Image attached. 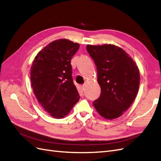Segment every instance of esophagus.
Wrapping results in <instances>:
<instances>
[{
    "label": "esophagus",
    "instance_id": "obj_1",
    "mask_svg": "<svg viewBox=\"0 0 161 161\" xmlns=\"http://www.w3.org/2000/svg\"><path fill=\"white\" fill-rule=\"evenodd\" d=\"M80 87H81V89L84 91H85V85H81V86H80Z\"/></svg>",
    "mask_w": 161,
    "mask_h": 161
}]
</instances>
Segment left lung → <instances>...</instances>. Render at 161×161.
I'll list each match as a JSON object with an SVG mask.
<instances>
[{"instance_id": "8db88e82", "label": "left lung", "mask_w": 161, "mask_h": 161, "mask_svg": "<svg viewBox=\"0 0 161 161\" xmlns=\"http://www.w3.org/2000/svg\"><path fill=\"white\" fill-rule=\"evenodd\" d=\"M97 70L101 87L99 97L92 102L97 112L105 119L123 114L138 93L140 72L132 58L114 45L86 46Z\"/></svg>"}]
</instances>
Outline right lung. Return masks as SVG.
I'll return each instance as SVG.
<instances>
[{
	"label": "right lung",
	"instance_id": "add662e5",
	"mask_svg": "<svg viewBox=\"0 0 161 161\" xmlns=\"http://www.w3.org/2000/svg\"><path fill=\"white\" fill-rule=\"evenodd\" d=\"M79 44L66 39L53 41L37 53L31 68V86L44 109L62 118L79 100L70 61Z\"/></svg>",
	"mask_w": 161,
	"mask_h": 161
}]
</instances>
